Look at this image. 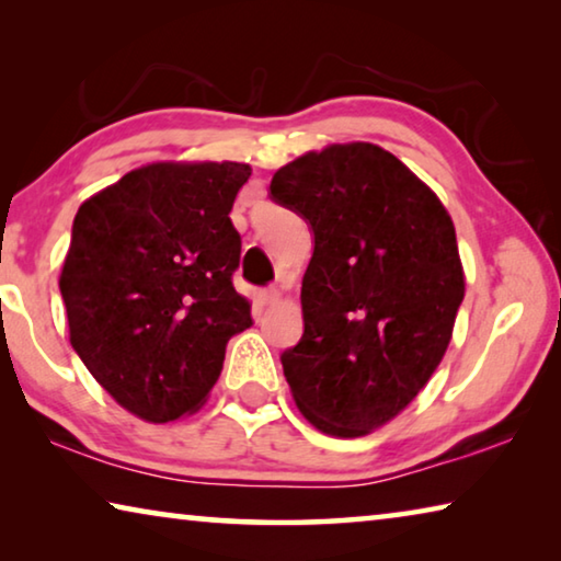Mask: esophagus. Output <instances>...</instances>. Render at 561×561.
<instances>
[{
    "label": "esophagus",
    "mask_w": 561,
    "mask_h": 561,
    "mask_svg": "<svg viewBox=\"0 0 561 561\" xmlns=\"http://www.w3.org/2000/svg\"><path fill=\"white\" fill-rule=\"evenodd\" d=\"M257 299H260L262 307H270V304H277V301H279V291L274 289V287L262 289V291L257 294Z\"/></svg>",
    "instance_id": "esophagus-1"
}]
</instances>
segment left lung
I'll use <instances>...</instances> for the list:
<instances>
[{
  "instance_id": "1",
  "label": "left lung",
  "mask_w": 561,
  "mask_h": 561,
  "mask_svg": "<svg viewBox=\"0 0 561 561\" xmlns=\"http://www.w3.org/2000/svg\"><path fill=\"white\" fill-rule=\"evenodd\" d=\"M272 201L314 232L304 334L282 354L294 401L327 435L381 428L421 393L450 344L465 274L448 210L374 144H336L279 168Z\"/></svg>"
}]
</instances>
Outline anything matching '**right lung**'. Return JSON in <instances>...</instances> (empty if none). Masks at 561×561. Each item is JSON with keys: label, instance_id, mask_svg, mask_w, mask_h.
<instances>
[{"label": "right lung", "instance_id": "add662e5", "mask_svg": "<svg viewBox=\"0 0 561 561\" xmlns=\"http://www.w3.org/2000/svg\"><path fill=\"white\" fill-rule=\"evenodd\" d=\"M244 163H150L73 217L59 289L91 376L150 423L195 413L225 346L252 327L232 287L242 240L230 220Z\"/></svg>", "mask_w": 561, "mask_h": 561}]
</instances>
